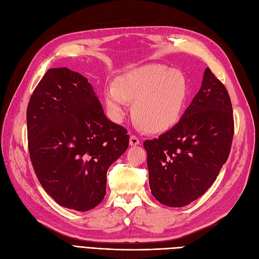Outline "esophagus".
Returning a JSON list of instances; mask_svg holds the SVG:
<instances>
[{
    "label": "esophagus",
    "mask_w": 259,
    "mask_h": 259,
    "mask_svg": "<svg viewBox=\"0 0 259 259\" xmlns=\"http://www.w3.org/2000/svg\"><path fill=\"white\" fill-rule=\"evenodd\" d=\"M141 144V141H139V138L136 135H131L130 138V145L131 146H136Z\"/></svg>",
    "instance_id": "1"
}]
</instances>
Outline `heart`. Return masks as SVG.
<instances>
[{
	"label": "heart",
	"mask_w": 259,
	"mask_h": 259,
	"mask_svg": "<svg viewBox=\"0 0 259 259\" xmlns=\"http://www.w3.org/2000/svg\"><path fill=\"white\" fill-rule=\"evenodd\" d=\"M188 97L184 75L162 64L134 69L116 80V86L104 90L106 104L116 120L124 114L128 100L133 115L146 128L161 132L176 125Z\"/></svg>",
	"instance_id": "b5f03b06"
}]
</instances>
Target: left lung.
I'll list each match as a JSON object with an SVG mask.
<instances>
[{
	"mask_svg": "<svg viewBox=\"0 0 259 259\" xmlns=\"http://www.w3.org/2000/svg\"><path fill=\"white\" fill-rule=\"evenodd\" d=\"M233 134L228 90L207 67L199 92L181 120L144 143L153 197L169 207H184L199 198L228 160Z\"/></svg>",
	"mask_w": 259,
	"mask_h": 259,
	"instance_id": "left-lung-1",
	"label": "left lung"
}]
</instances>
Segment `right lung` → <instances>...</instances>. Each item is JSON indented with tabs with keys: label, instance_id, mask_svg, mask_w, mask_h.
Returning a JSON list of instances; mask_svg holds the SVG:
<instances>
[{
	"label": "right lung",
	"instance_id": "add662e5",
	"mask_svg": "<svg viewBox=\"0 0 259 259\" xmlns=\"http://www.w3.org/2000/svg\"><path fill=\"white\" fill-rule=\"evenodd\" d=\"M28 149L45 191L62 207L87 211L107 191V171L126 151L127 131L108 120L87 78L50 68L27 107Z\"/></svg>",
	"mask_w": 259,
	"mask_h": 259
}]
</instances>
